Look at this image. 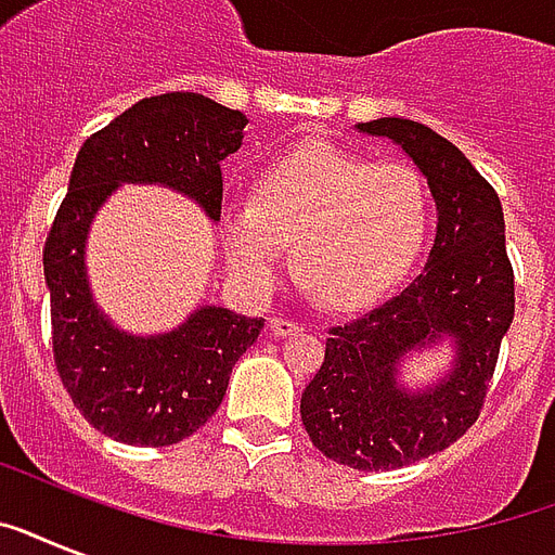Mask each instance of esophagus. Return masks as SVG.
Returning <instances> with one entry per match:
<instances>
[{
	"label": "esophagus",
	"instance_id": "34e87169",
	"mask_svg": "<svg viewBox=\"0 0 555 555\" xmlns=\"http://www.w3.org/2000/svg\"><path fill=\"white\" fill-rule=\"evenodd\" d=\"M299 322H294V320H285V317H273V320H270V334H273V337H294V334H299Z\"/></svg>",
	"mask_w": 555,
	"mask_h": 555
}]
</instances>
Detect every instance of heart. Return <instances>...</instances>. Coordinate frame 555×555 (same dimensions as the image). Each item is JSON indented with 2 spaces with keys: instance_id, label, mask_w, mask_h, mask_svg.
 Masks as SVG:
<instances>
[{
  "instance_id": "1",
  "label": "heart",
  "mask_w": 555,
  "mask_h": 555,
  "mask_svg": "<svg viewBox=\"0 0 555 555\" xmlns=\"http://www.w3.org/2000/svg\"><path fill=\"white\" fill-rule=\"evenodd\" d=\"M426 227L429 198L412 167L328 141L268 160L253 201H227L218 212L224 256L247 291H273L291 242L299 285L334 311L388 294L417 259Z\"/></svg>"
}]
</instances>
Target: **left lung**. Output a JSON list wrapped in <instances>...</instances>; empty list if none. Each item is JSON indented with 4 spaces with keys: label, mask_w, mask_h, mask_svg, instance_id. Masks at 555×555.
I'll return each instance as SVG.
<instances>
[{
    "label": "left lung",
    "mask_w": 555,
    "mask_h": 555,
    "mask_svg": "<svg viewBox=\"0 0 555 555\" xmlns=\"http://www.w3.org/2000/svg\"><path fill=\"white\" fill-rule=\"evenodd\" d=\"M412 158L438 207L426 268L360 320L331 328L325 363L305 386L302 423L322 455L351 469H400L455 443L481 414L499 348L516 313L499 192L429 126L379 117L357 124ZM449 341L453 365L405 387V356Z\"/></svg>",
    "instance_id": "obj_1"
}]
</instances>
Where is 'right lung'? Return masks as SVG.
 Masks as SVG:
<instances>
[{
    "instance_id": "add662e5",
    "label": "right lung",
    "mask_w": 555,
    "mask_h": 555,
    "mask_svg": "<svg viewBox=\"0 0 555 555\" xmlns=\"http://www.w3.org/2000/svg\"><path fill=\"white\" fill-rule=\"evenodd\" d=\"M247 117L192 91L146 98L80 146L46 238L54 363L74 405L98 431L132 447H169L216 414L238 357L264 320L198 305L178 328L120 331L91 296V221L124 184H160L221 212V160L242 146Z\"/></svg>"
}]
</instances>
